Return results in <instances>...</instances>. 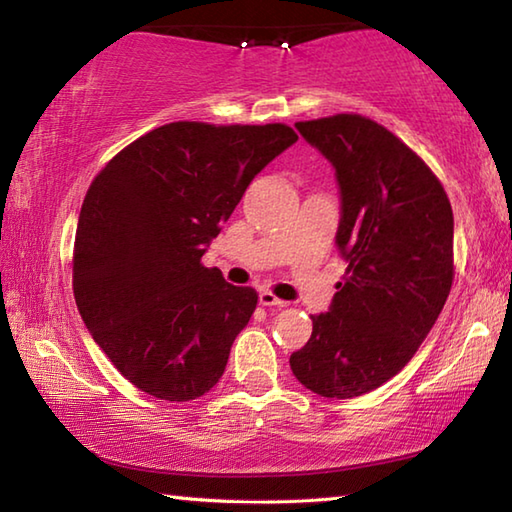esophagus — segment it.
I'll return each instance as SVG.
<instances>
[{
    "instance_id": "obj_1",
    "label": "esophagus",
    "mask_w": 512,
    "mask_h": 512,
    "mask_svg": "<svg viewBox=\"0 0 512 512\" xmlns=\"http://www.w3.org/2000/svg\"><path fill=\"white\" fill-rule=\"evenodd\" d=\"M259 305H264V307H287V302L273 296L271 291H262V293H259Z\"/></svg>"
}]
</instances>
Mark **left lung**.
Returning a JSON list of instances; mask_svg holds the SVG:
<instances>
[{"label": "left lung", "mask_w": 512, "mask_h": 512, "mask_svg": "<svg viewBox=\"0 0 512 512\" xmlns=\"http://www.w3.org/2000/svg\"><path fill=\"white\" fill-rule=\"evenodd\" d=\"M296 128L334 167L348 277L329 309L311 316V339L289 363L309 391L350 400L395 377L443 311L454 214L427 164L377 121L336 115Z\"/></svg>", "instance_id": "1"}]
</instances>
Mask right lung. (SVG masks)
<instances>
[{
  "label": "right lung",
  "instance_id": "right-lung-1",
  "mask_svg": "<svg viewBox=\"0 0 512 512\" xmlns=\"http://www.w3.org/2000/svg\"><path fill=\"white\" fill-rule=\"evenodd\" d=\"M298 142L293 128L173 121L112 158L85 194L74 298L121 375L167 402L221 379L257 291L201 257L253 178Z\"/></svg>",
  "mask_w": 512,
  "mask_h": 512
}]
</instances>
